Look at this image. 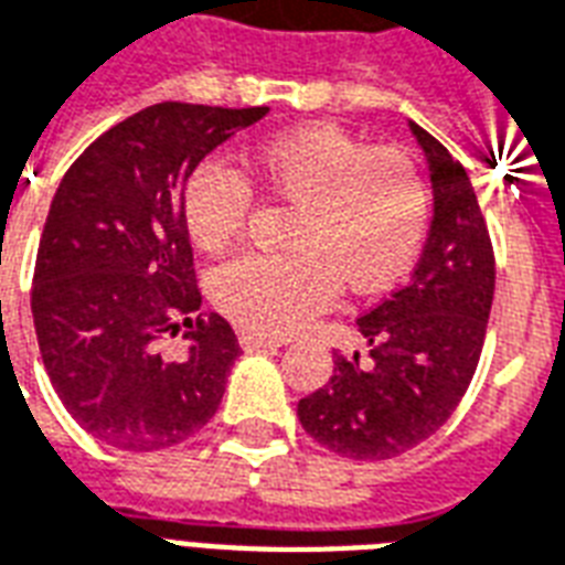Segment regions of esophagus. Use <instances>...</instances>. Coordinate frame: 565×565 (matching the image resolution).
Returning <instances> with one entry per match:
<instances>
[{"label":"esophagus","mask_w":565,"mask_h":565,"mask_svg":"<svg viewBox=\"0 0 565 565\" xmlns=\"http://www.w3.org/2000/svg\"><path fill=\"white\" fill-rule=\"evenodd\" d=\"M238 344L245 348V351H269V348H278V339H269V335H257V332H238Z\"/></svg>","instance_id":"esophagus-1"}]
</instances>
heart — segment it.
Masks as SVG:
<instances>
[{
  "mask_svg": "<svg viewBox=\"0 0 565 565\" xmlns=\"http://www.w3.org/2000/svg\"><path fill=\"white\" fill-rule=\"evenodd\" d=\"M250 169L296 205L287 254H245L211 278L214 302L242 330L287 335L330 306L344 281L375 294L403 278L429 233L433 199L417 162L366 148L330 124L290 129L250 150ZM254 205L247 178L226 160L196 162L181 190L186 235L202 250L230 245Z\"/></svg>",
  "mask_w": 565,
  "mask_h": 565,
  "instance_id": "b5f03b06",
  "label": "heart"
}]
</instances>
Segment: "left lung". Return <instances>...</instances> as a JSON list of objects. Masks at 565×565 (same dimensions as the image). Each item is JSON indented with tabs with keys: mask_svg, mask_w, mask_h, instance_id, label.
Here are the masks:
<instances>
[{
	"mask_svg": "<svg viewBox=\"0 0 565 565\" xmlns=\"http://www.w3.org/2000/svg\"><path fill=\"white\" fill-rule=\"evenodd\" d=\"M412 132L436 196L415 275L356 320L369 354H335L332 379L296 405L308 436L351 460L399 457L454 415L493 306L497 259L472 181L424 127L412 124Z\"/></svg>",
	"mask_w": 565,
	"mask_h": 565,
	"instance_id": "left-lung-1",
	"label": "left lung"
}]
</instances>
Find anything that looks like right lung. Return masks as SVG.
Segmentation results:
<instances>
[{"label": "right lung", "instance_id": "obj_1", "mask_svg": "<svg viewBox=\"0 0 565 565\" xmlns=\"http://www.w3.org/2000/svg\"><path fill=\"white\" fill-rule=\"evenodd\" d=\"M257 108L160 103L120 120L68 166L32 275L39 351L60 403L124 450L181 445L209 424L242 354L233 327L202 315L181 217L190 169ZM184 334L181 361L159 344Z\"/></svg>", "mask_w": 565, "mask_h": 565}]
</instances>
